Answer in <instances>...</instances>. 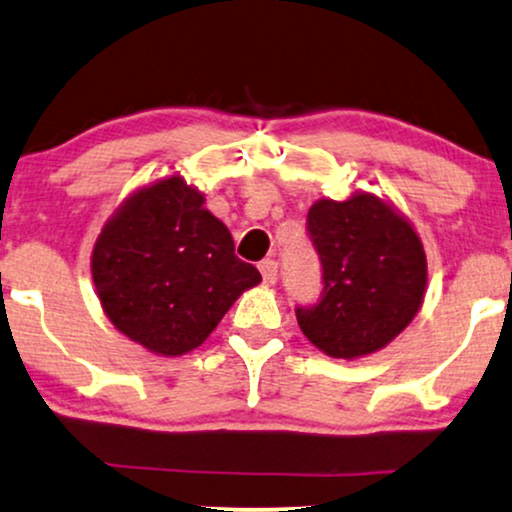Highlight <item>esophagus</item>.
I'll return each instance as SVG.
<instances>
[{"mask_svg":"<svg viewBox=\"0 0 512 512\" xmlns=\"http://www.w3.org/2000/svg\"><path fill=\"white\" fill-rule=\"evenodd\" d=\"M258 270H261L263 282H266V285H275V282H277V261H275V258H266V261H261Z\"/></svg>","mask_w":512,"mask_h":512,"instance_id":"obj_1","label":"esophagus"}]
</instances>
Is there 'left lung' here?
<instances>
[{
  "instance_id": "1",
  "label": "left lung",
  "mask_w": 512,
  "mask_h": 512,
  "mask_svg": "<svg viewBox=\"0 0 512 512\" xmlns=\"http://www.w3.org/2000/svg\"><path fill=\"white\" fill-rule=\"evenodd\" d=\"M308 235L323 263V296L296 308L308 342L332 358H363L410 325L425 299L427 258L410 220L370 192L318 199Z\"/></svg>"
}]
</instances>
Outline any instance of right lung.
<instances>
[{
	"label": "right lung",
	"instance_id": "add662e5",
	"mask_svg": "<svg viewBox=\"0 0 512 512\" xmlns=\"http://www.w3.org/2000/svg\"><path fill=\"white\" fill-rule=\"evenodd\" d=\"M180 175L132 192L92 249V280L118 332L159 356L206 342L246 289L261 282L235 256L230 230Z\"/></svg>",
	"mask_w": 512,
	"mask_h": 512
}]
</instances>
